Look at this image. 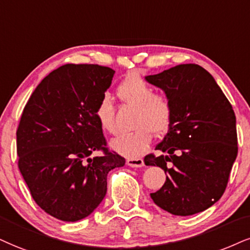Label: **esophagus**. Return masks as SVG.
Instances as JSON below:
<instances>
[{
  "label": "esophagus",
  "mask_w": 250,
  "mask_h": 250,
  "mask_svg": "<svg viewBox=\"0 0 250 250\" xmlns=\"http://www.w3.org/2000/svg\"><path fill=\"white\" fill-rule=\"evenodd\" d=\"M126 165L133 168H140L144 166V160L141 158H130L126 160Z\"/></svg>",
  "instance_id": "1"
}]
</instances>
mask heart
I'll list each match as a JSON object with an SVG mask.
<instances>
[{"label": "heart", "mask_w": 250, "mask_h": 250, "mask_svg": "<svg viewBox=\"0 0 250 250\" xmlns=\"http://www.w3.org/2000/svg\"><path fill=\"white\" fill-rule=\"evenodd\" d=\"M117 95L123 103L135 107L134 127L137 130L117 137L111 146L126 158H139L148 149L153 133L160 135L168 131L174 113L172 103L167 95L155 94L137 73L128 74L119 83ZM95 115L104 131L115 133V105L107 94L98 102Z\"/></svg>", "instance_id": "obj_1"}]
</instances>
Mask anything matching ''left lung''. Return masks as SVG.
<instances>
[{"instance_id": "1", "label": "left lung", "mask_w": 250, "mask_h": 250, "mask_svg": "<svg viewBox=\"0 0 250 250\" xmlns=\"http://www.w3.org/2000/svg\"><path fill=\"white\" fill-rule=\"evenodd\" d=\"M172 103V119L145 165L158 166L167 178L150 193L153 202L175 215L205 211L221 198L238 155L235 113L213 76L199 64H178L146 76Z\"/></svg>"}]
</instances>
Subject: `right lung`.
Masks as SVG:
<instances>
[{"instance_id":"1","label":"right lung","mask_w":250,"mask_h":250,"mask_svg":"<svg viewBox=\"0 0 250 250\" xmlns=\"http://www.w3.org/2000/svg\"><path fill=\"white\" fill-rule=\"evenodd\" d=\"M113 74L100 64H63L39 83L21 113L18 168L33 200L59 220L92 213L105 197L109 171L125 165L106 147L95 115ZM97 150L104 154L92 158Z\"/></svg>"}]
</instances>
